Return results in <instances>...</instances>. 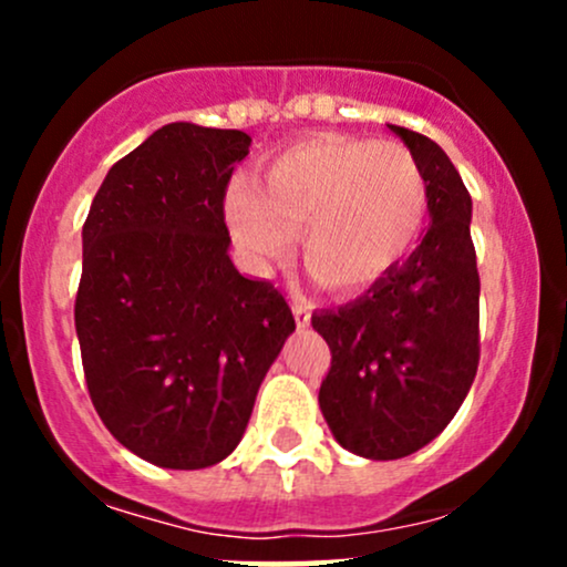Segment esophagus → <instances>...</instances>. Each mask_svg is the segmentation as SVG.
<instances>
[{
	"label": "esophagus",
	"instance_id": "34e87169",
	"mask_svg": "<svg viewBox=\"0 0 567 567\" xmlns=\"http://www.w3.org/2000/svg\"><path fill=\"white\" fill-rule=\"evenodd\" d=\"M292 315H296V324L298 328H306L311 322V303L306 298H296L292 301Z\"/></svg>",
	"mask_w": 567,
	"mask_h": 567
}]
</instances>
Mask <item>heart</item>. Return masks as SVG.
I'll return each mask as SVG.
<instances>
[{
  "label": "heart",
  "mask_w": 567,
  "mask_h": 567,
  "mask_svg": "<svg viewBox=\"0 0 567 567\" xmlns=\"http://www.w3.org/2000/svg\"><path fill=\"white\" fill-rule=\"evenodd\" d=\"M429 181L408 146L317 133L266 162L258 184L226 197L229 229L250 258L271 261L298 229L306 271L330 292H362L408 258L424 231Z\"/></svg>",
  "instance_id": "heart-1"
}]
</instances>
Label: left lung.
Returning <instances> with one entry per match:
<instances>
[{"label": "left lung", "instance_id": "obj_1", "mask_svg": "<svg viewBox=\"0 0 567 567\" xmlns=\"http://www.w3.org/2000/svg\"><path fill=\"white\" fill-rule=\"evenodd\" d=\"M429 181L421 245L365 296L311 317L328 341L320 408L333 437L362 458L415 453L451 424L480 365V275L472 197L426 135L389 125Z\"/></svg>", "mask_w": 567, "mask_h": 567}]
</instances>
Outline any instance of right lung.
Listing matches in <instances>:
<instances>
[{
    "label": "right lung",
    "mask_w": 567,
    "mask_h": 567,
    "mask_svg": "<svg viewBox=\"0 0 567 567\" xmlns=\"http://www.w3.org/2000/svg\"><path fill=\"white\" fill-rule=\"evenodd\" d=\"M243 130L173 122L103 178L82 226L74 322L90 400L127 451L205 470L243 440L296 320L229 258L224 199Z\"/></svg>",
    "instance_id": "add662e5"
}]
</instances>
